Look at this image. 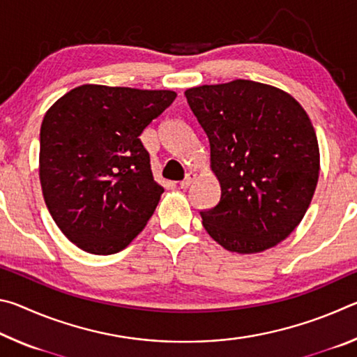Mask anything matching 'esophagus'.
Masks as SVG:
<instances>
[{"instance_id":"esophagus-1","label":"esophagus","mask_w":357,"mask_h":357,"mask_svg":"<svg viewBox=\"0 0 357 357\" xmlns=\"http://www.w3.org/2000/svg\"><path fill=\"white\" fill-rule=\"evenodd\" d=\"M193 179H195V173H192V172L187 173L185 178L179 183V187H181V189H187V187H189L193 183Z\"/></svg>"}]
</instances>
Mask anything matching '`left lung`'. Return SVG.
Instances as JSON below:
<instances>
[{"label":"left lung","mask_w":357,"mask_h":357,"mask_svg":"<svg viewBox=\"0 0 357 357\" xmlns=\"http://www.w3.org/2000/svg\"><path fill=\"white\" fill-rule=\"evenodd\" d=\"M206 134L220 202L200 211L209 236L229 252L257 253L288 238L309 209L319 174L315 129L291 96L234 80L185 91Z\"/></svg>","instance_id":"1"}]
</instances>
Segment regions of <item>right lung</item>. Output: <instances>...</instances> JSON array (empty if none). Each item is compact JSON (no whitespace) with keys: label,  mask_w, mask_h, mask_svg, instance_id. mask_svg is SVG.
Wrapping results in <instances>:
<instances>
[{"label":"right lung","mask_w":357,"mask_h":357,"mask_svg":"<svg viewBox=\"0 0 357 357\" xmlns=\"http://www.w3.org/2000/svg\"><path fill=\"white\" fill-rule=\"evenodd\" d=\"M174 99L173 91L82 84L45 113L42 193L59 229L82 250H123L154 214L164 189L138 137Z\"/></svg>","instance_id":"obj_1"}]
</instances>
